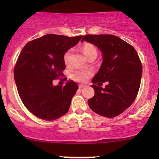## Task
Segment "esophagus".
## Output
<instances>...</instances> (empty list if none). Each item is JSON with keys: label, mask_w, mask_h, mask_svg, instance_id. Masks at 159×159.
Masks as SVG:
<instances>
[{"label": "esophagus", "mask_w": 159, "mask_h": 159, "mask_svg": "<svg viewBox=\"0 0 159 159\" xmlns=\"http://www.w3.org/2000/svg\"><path fill=\"white\" fill-rule=\"evenodd\" d=\"M85 87V85H83V84H80L79 85V88L80 89H82L83 87Z\"/></svg>", "instance_id": "1"}]
</instances>
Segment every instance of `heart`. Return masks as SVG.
I'll return each mask as SVG.
<instances>
[{
	"mask_svg": "<svg viewBox=\"0 0 159 159\" xmlns=\"http://www.w3.org/2000/svg\"><path fill=\"white\" fill-rule=\"evenodd\" d=\"M82 52L87 57V59L97 56V50L93 45L91 44H85L82 47ZM70 56H71V50L67 51L63 55V61H64L66 65H69L70 63ZM93 75L92 70L90 69H80V70H76L71 75V78L73 81L79 83H84L87 81L88 78Z\"/></svg>",
	"mask_w": 159,
	"mask_h": 159,
	"instance_id": "1",
	"label": "heart"
}]
</instances>
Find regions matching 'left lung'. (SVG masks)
<instances>
[{"instance_id": "left-lung-1", "label": "left lung", "mask_w": 159, "mask_h": 159, "mask_svg": "<svg viewBox=\"0 0 159 159\" xmlns=\"http://www.w3.org/2000/svg\"><path fill=\"white\" fill-rule=\"evenodd\" d=\"M96 45L103 57L101 67L92 79L95 95L88 100L91 110L112 118L134 102L140 88L142 64L136 50L124 40L110 34L86 35L81 42ZM107 81L105 89L94 84Z\"/></svg>"}]
</instances>
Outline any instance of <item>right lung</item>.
I'll use <instances>...</instances> for the list:
<instances>
[{
  "label": "right lung",
  "mask_w": 159,
  "mask_h": 159,
  "mask_svg": "<svg viewBox=\"0 0 159 159\" xmlns=\"http://www.w3.org/2000/svg\"><path fill=\"white\" fill-rule=\"evenodd\" d=\"M82 37L47 34L27 43L20 53L14 69L18 93L27 110L39 119L52 121L68 112L78 85L70 80L55 86L53 81L63 76V55Z\"/></svg>",
  "instance_id": "add662e5"
}]
</instances>
